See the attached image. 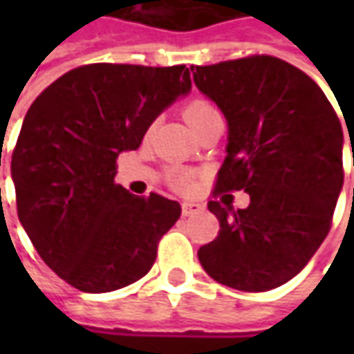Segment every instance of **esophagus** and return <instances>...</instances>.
<instances>
[{"label":"esophagus","mask_w":354,"mask_h":354,"mask_svg":"<svg viewBox=\"0 0 354 354\" xmlns=\"http://www.w3.org/2000/svg\"><path fill=\"white\" fill-rule=\"evenodd\" d=\"M203 210V205H197V203H182V214L184 216H193Z\"/></svg>","instance_id":"34e87169"}]
</instances>
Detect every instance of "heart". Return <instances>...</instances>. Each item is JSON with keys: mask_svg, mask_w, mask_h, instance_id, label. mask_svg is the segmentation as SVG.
<instances>
[{"mask_svg": "<svg viewBox=\"0 0 354 354\" xmlns=\"http://www.w3.org/2000/svg\"><path fill=\"white\" fill-rule=\"evenodd\" d=\"M218 109L212 102L205 100V98H195V100L187 102L184 108V117L187 123L192 124L193 131L199 127L207 117H210L212 113H216ZM170 184L174 189L178 192H189L195 184V176H193V172L185 169H172L170 170Z\"/></svg>", "mask_w": 354, "mask_h": 354, "instance_id": "1", "label": "heart"}]
</instances>
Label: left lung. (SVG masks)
Instances as JSON below:
<instances>
[{"mask_svg":"<svg viewBox=\"0 0 354 354\" xmlns=\"http://www.w3.org/2000/svg\"><path fill=\"white\" fill-rule=\"evenodd\" d=\"M192 72L230 127L212 195H250L239 210L208 201L220 231L199 248L201 266L231 288L273 290L307 266L332 227L343 185L342 123L322 88L281 58L252 55Z\"/></svg>","mask_w":354,"mask_h":354,"instance_id":"8db88e82","label":"left lung"}]
</instances>
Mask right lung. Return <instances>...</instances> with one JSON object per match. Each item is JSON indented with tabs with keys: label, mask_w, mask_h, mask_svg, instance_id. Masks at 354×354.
Here are the masks:
<instances>
[{
	"label": "right lung",
	"mask_w": 354,
	"mask_h": 354,
	"mask_svg": "<svg viewBox=\"0 0 354 354\" xmlns=\"http://www.w3.org/2000/svg\"><path fill=\"white\" fill-rule=\"evenodd\" d=\"M192 88L184 64H85L45 88L12 149L17 212L41 260L73 288L102 294L142 279L182 214L159 193L115 184L155 117Z\"/></svg>",
	"instance_id": "obj_1"
}]
</instances>
